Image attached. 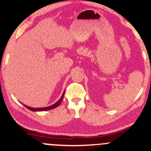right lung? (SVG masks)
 <instances>
[{"label": "right lung", "instance_id": "obj_1", "mask_svg": "<svg viewBox=\"0 0 151 151\" xmlns=\"http://www.w3.org/2000/svg\"><path fill=\"white\" fill-rule=\"evenodd\" d=\"M64 95H65V91H64L63 94H62V97L60 99V100L58 102H56V103L55 104L50 106H48V107H43V108H32V107H29V106H27L26 105H24L26 108H27L28 109H30V110L32 111H47V110H50V109H52L54 108H56V107H58L59 105L61 104V102L62 101V99H63V97H64Z\"/></svg>", "mask_w": 151, "mask_h": 151}]
</instances>
